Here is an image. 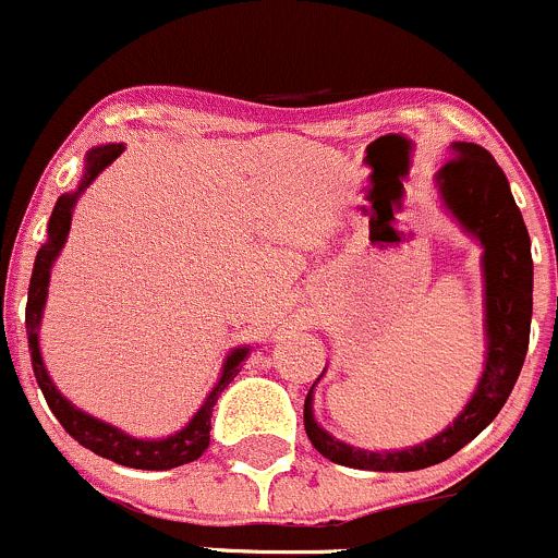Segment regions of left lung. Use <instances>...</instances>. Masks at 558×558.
<instances>
[{"instance_id":"left-lung-1","label":"left lung","mask_w":558,"mask_h":558,"mask_svg":"<svg viewBox=\"0 0 558 558\" xmlns=\"http://www.w3.org/2000/svg\"><path fill=\"white\" fill-rule=\"evenodd\" d=\"M453 148L456 157L442 165L437 181L450 211L469 233L477 235L485 250L488 361L483 379L453 426L445 428L439 437L399 453H368L325 434L314 423L308 390L303 401V426L314 448L333 464L374 472H412L448 461L499 415L521 374L532 325V250L526 225L496 159L477 143H456Z\"/></svg>"}]
</instances>
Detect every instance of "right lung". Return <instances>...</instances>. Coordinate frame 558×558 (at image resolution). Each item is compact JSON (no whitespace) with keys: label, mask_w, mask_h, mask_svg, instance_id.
I'll use <instances>...</instances> for the list:
<instances>
[{"label":"right lung","mask_w":558,"mask_h":558,"mask_svg":"<svg viewBox=\"0 0 558 558\" xmlns=\"http://www.w3.org/2000/svg\"><path fill=\"white\" fill-rule=\"evenodd\" d=\"M124 151L121 143H110V146H99L92 148L89 157H86V173L81 179L78 192L73 195H62L53 206L51 222H48V244L37 252L35 257V271H32V281H29V301H26V336H29V350H32V366H35V377L37 385H40L43 396H46L48 407H51L53 415L59 417V423L64 426V432L75 439V442L84 445L86 450L92 453L102 456V459L116 461L121 466H132V469H173L181 464H190V461L201 459L203 450L208 448V434H211V410L217 404L219 393L230 385V379L241 372V363H244L246 352L250 350H235L230 352L228 363L222 368V377H219L217 388L208 393L206 404L201 407L195 417L190 421V426L184 432L173 434L168 439H132L126 434H121L119 428L108 426L102 421H94L92 415L86 412L75 410L68 399L57 390V385L51 383L48 377L46 366H43L40 357V344H37V328H40V317H43V306H46V295H48V277H51V266L53 257L59 255V250L64 246V239L70 233V219H73V206L78 201L81 192L92 184L94 179L99 175V170L108 168L119 154Z\"/></svg>","instance_id":"1"}]
</instances>
